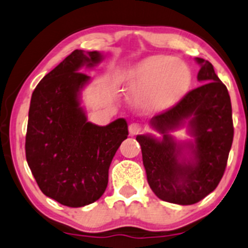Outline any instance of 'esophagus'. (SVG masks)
Returning a JSON list of instances; mask_svg holds the SVG:
<instances>
[{
	"label": "esophagus",
	"instance_id": "obj_1",
	"mask_svg": "<svg viewBox=\"0 0 248 248\" xmlns=\"http://www.w3.org/2000/svg\"><path fill=\"white\" fill-rule=\"evenodd\" d=\"M142 131H143V126L140 124L132 123V124L129 125V132H130V135H131V136L140 134V132H142Z\"/></svg>",
	"mask_w": 248,
	"mask_h": 248
}]
</instances>
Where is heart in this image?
Returning a JSON list of instances; mask_svg holds the SVG:
<instances>
[{"label":"heart","mask_w":248,"mask_h":248,"mask_svg":"<svg viewBox=\"0 0 248 248\" xmlns=\"http://www.w3.org/2000/svg\"><path fill=\"white\" fill-rule=\"evenodd\" d=\"M193 74L182 61L169 55L145 58L123 77V86L144 112H163L176 105L190 90Z\"/></svg>","instance_id":"b5f03b06"}]
</instances>
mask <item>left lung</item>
Here are the masks:
<instances>
[{
	"mask_svg": "<svg viewBox=\"0 0 248 248\" xmlns=\"http://www.w3.org/2000/svg\"><path fill=\"white\" fill-rule=\"evenodd\" d=\"M195 60L201 67L198 80L204 84L150 119L162 140L151 135L136 137L151 190L158 199L182 206L196 203L217 187L234 135L227 87L209 61ZM185 124L194 140L178 142L171 132Z\"/></svg>",
	"mask_w": 248,
	"mask_h": 248,
	"instance_id": "8db88e82",
	"label": "left lung"
}]
</instances>
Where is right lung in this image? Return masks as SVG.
<instances>
[{
    "instance_id": "right-lung-1",
    "label": "right lung",
    "mask_w": 248,
    "mask_h": 248,
    "mask_svg": "<svg viewBox=\"0 0 248 248\" xmlns=\"http://www.w3.org/2000/svg\"><path fill=\"white\" fill-rule=\"evenodd\" d=\"M102 53L76 49L44 77L31 94L26 158L42 193L67 207L93 203L108 187V168L126 140L127 124L118 118L106 126L87 122L81 91Z\"/></svg>"
}]
</instances>
